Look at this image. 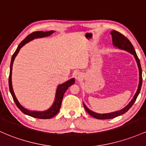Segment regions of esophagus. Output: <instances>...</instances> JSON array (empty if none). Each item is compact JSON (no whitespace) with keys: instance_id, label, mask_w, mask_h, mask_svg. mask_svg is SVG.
<instances>
[{"instance_id":"esophagus-1","label":"esophagus","mask_w":146,"mask_h":146,"mask_svg":"<svg viewBox=\"0 0 146 146\" xmlns=\"http://www.w3.org/2000/svg\"><path fill=\"white\" fill-rule=\"evenodd\" d=\"M83 78V75L82 73H80V72H78L76 74V79L77 80H81Z\"/></svg>"}]
</instances>
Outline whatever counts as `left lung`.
Instances as JSON below:
<instances>
[{
	"label": "left lung",
	"mask_w": 146,
	"mask_h": 146,
	"mask_svg": "<svg viewBox=\"0 0 146 146\" xmlns=\"http://www.w3.org/2000/svg\"><path fill=\"white\" fill-rule=\"evenodd\" d=\"M111 35L112 36V41H113V46H116V47L118 48H121L123 50H125L127 52H130L131 54H132L135 57L136 61H137V65H138L139 67V87L138 89H137V93L134 95V98L131 102H129V104L126 106L125 108H123V110H120V111L112 112V113H97L96 112H94L91 111L90 110L86 107V106L84 104V109L86 111L88 112L89 115H91L93 117L97 118V119H110V118H113L117 117L118 116H121V115L123 114L125 112H127L129 109L131 108V107L134 105V102L137 100V97H138L139 93H140L141 88L142 85V70H141V66L140 61H139V59L137 56V53L135 52V50H134V47H133L132 44H131L130 41H129V39H127L126 36H125L124 35L121 33H120L119 32L116 31V30H113V31L111 32Z\"/></svg>",
	"instance_id": "8db88e82"
}]
</instances>
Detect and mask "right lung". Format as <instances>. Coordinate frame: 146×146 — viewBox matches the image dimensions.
<instances>
[{
    "label": "right lung",
    "mask_w": 146,
    "mask_h": 146,
    "mask_svg": "<svg viewBox=\"0 0 146 146\" xmlns=\"http://www.w3.org/2000/svg\"><path fill=\"white\" fill-rule=\"evenodd\" d=\"M54 33V31L51 30V31L48 32H43V31H39V32H34V33H31L26 37L20 43L19 45L18 48H17L16 51L14 52L12 57V60H11V64H10V71H9V91H10L11 94H12V96L13 98L14 101L17 105V106L18 107V108L21 110L23 113L25 114L28 115V116H32V117L36 118H40V119H49L55 116L59 111H60V109L61 107V105H62V99H63L64 94L65 91L67 90L68 87L72 84H73L75 83V79L74 78H72V79L66 81V82L63 83V84H60L58 86L57 89V92H56V96H55V100L54 102L53 105H52V107L48 109V110L44 111H29V110H26L25 108L22 106L20 103H19L18 100H17V98H16L15 95H14V93L12 89V64H13V62L15 57L17 56L18 52L20 50L21 48H22L26 43L29 42L31 40L35 39V38H41V37H44V36H47L48 35H50L51 34Z\"/></svg>",
    "instance_id": "1"
}]
</instances>
